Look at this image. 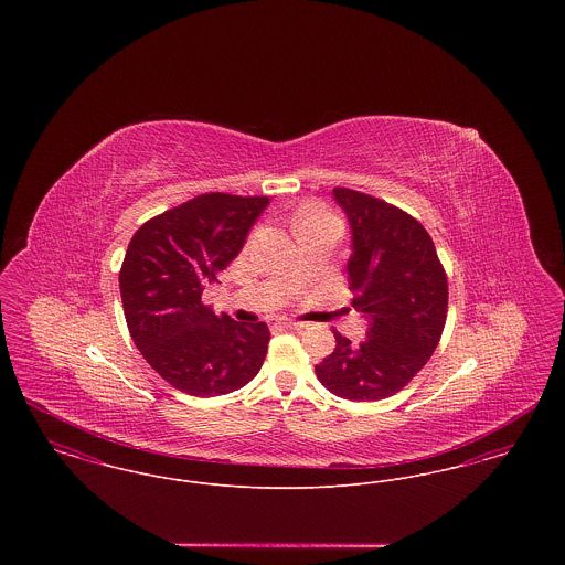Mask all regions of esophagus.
I'll list each match as a JSON object with an SVG mask.
<instances>
[{"instance_id":"obj_1","label":"esophagus","mask_w":565,"mask_h":565,"mask_svg":"<svg viewBox=\"0 0 565 565\" xmlns=\"http://www.w3.org/2000/svg\"><path fill=\"white\" fill-rule=\"evenodd\" d=\"M279 326H284V328H305V322H296V320H277Z\"/></svg>"}]
</instances>
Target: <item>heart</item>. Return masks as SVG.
Segmentation results:
<instances>
[{"label": "heart", "mask_w": 565, "mask_h": 565, "mask_svg": "<svg viewBox=\"0 0 565 565\" xmlns=\"http://www.w3.org/2000/svg\"><path fill=\"white\" fill-rule=\"evenodd\" d=\"M311 212H318V210H302V212H300V214H298V215L311 214Z\"/></svg>", "instance_id": "obj_1"}]
</instances>
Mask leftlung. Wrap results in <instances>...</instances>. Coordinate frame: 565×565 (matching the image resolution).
<instances>
[{
	"instance_id": "obj_1",
	"label": "left lung",
	"mask_w": 565,
	"mask_h": 565,
	"mask_svg": "<svg viewBox=\"0 0 565 565\" xmlns=\"http://www.w3.org/2000/svg\"><path fill=\"white\" fill-rule=\"evenodd\" d=\"M348 215L353 307L366 339L337 348L316 366L323 387L345 401H383L401 392L436 350L447 320V275L428 231L403 210L351 189H334Z\"/></svg>"
}]
</instances>
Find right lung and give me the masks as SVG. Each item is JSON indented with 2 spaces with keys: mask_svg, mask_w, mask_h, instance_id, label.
<instances>
[{
  "mask_svg": "<svg viewBox=\"0 0 565 565\" xmlns=\"http://www.w3.org/2000/svg\"><path fill=\"white\" fill-rule=\"evenodd\" d=\"M269 196L199 194L148 220L120 269L125 318L146 362L190 396H222L258 375L269 350L265 322L239 323L201 302L205 284L242 252Z\"/></svg>",
  "mask_w": 565,
  "mask_h": 565,
  "instance_id": "obj_1",
  "label": "right lung"
}]
</instances>
